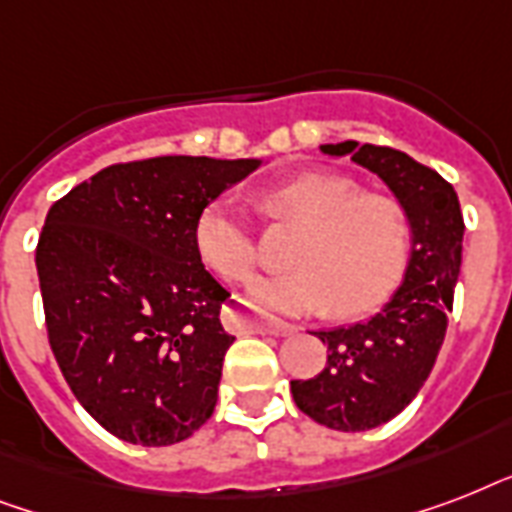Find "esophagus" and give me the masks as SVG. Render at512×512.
Instances as JSON below:
<instances>
[{"mask_svg":"<svg viewBox=\"0 0 512 512\" xmlns=\"http://www.w3.org/2000/svg\"><path fill=\"white\" fill-rule=\"evenodd\" d=\"M225 324L233 332H257V335H276V337H289L295 335V324H287V321L279 319H257L252 313L239 311V308H228L225 313Z\"/></svg>","mask_w":512,"mask_h":512,"instance_id":"esophagus-1","label":"esophagus"}]
</instances>
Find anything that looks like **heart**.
Masks as SVG:
<instances>
[{
    "label": "heart",
    "mask_w": 512,
    "mask_h": 512,
    "mask_svg": "<svg viewBox=\"0 0 512 512\" xmlns=\"http://www.w3.org/2000/svg\"><path fill=\"white\" fill-rule=\"evenodd\" d=\"M273 220L303 225L287 273L252 281L249 303L268 313L305 316L335 303L342 316L377 308L398 287L412 252V220L385 193H364L335 172H305L263 193ZM201 260L228 281H244L257 265V247L244 209L223 193L196 217Z\"/></svg>",
    "instance_id": "obj_1"
}]
</instances>
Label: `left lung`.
<instances>
[{"label": "left lung", "instance_id": "1", "mask_svg": "<svg viewBox=\"0 0 512 512\" xmlns=\"http://www.w3.org/2000/svg\"><path fill=\"white\" fill-rule=\"evenodd\" d=\"M321 154L350 156L380 177L412 220L401 287L369 321L313 332L327 345V366L311 380H292L300 412L332 430L361 433L404 412L436 364L460 276L465 223L452 185L404 151L342 140L321 146Z\"/></svg>", "mask_w": 512, "mask_h": 512}]
</instances>
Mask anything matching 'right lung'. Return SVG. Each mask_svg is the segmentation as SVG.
Segmentation results:
<instances>
[{
  "mask_svg": "<svg viewBox=\"0 0 512 512\" xmlns=\"http://www.w3.org/2000/svg\"><path fill=\"white\" fill-rule=\"evenodd\" d=\"M260 164H114L47 212L36 273L50 348L76 401L127 444H177L215 412L231 295L201 263L193 228L207 201Z\"/></svg>",
  "mask_w": 512,
  "mask_h": 512,
  "instance_id": "1",
  "label": "right lung"
}]
</instances>
